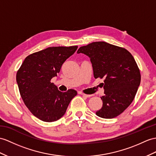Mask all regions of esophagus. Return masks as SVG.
<instances>
[{
	"mask_svg": "<svg viewBox=\"0 0 156 156\" xmlns=\"http://www.w3.org/2000/svg\"><path fill=\"white\" fill-rule=\"evenodd\" d=\"M81 94H82L83 96H84V97H87V98L92 97V94H85V93H81Z\"/></svg>",
	"mask_w": 156,
	"mask_h": 156,
	"instance_id": "34e87169",
	"label": "esophagus"
}]
</instances>
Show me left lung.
<instances>
[{
  "mask_svg": "<svg viewBox=\"0 0 156 156\" xmlns=\"http://www.w3.org/2000/svg\"><path fill=\"white\" fill-rule=\"evenodd\" d=\"M92 63L94 77L104 79L102 107L96 115L103 119L120 115L134 100L141 81L134 57L126 49L105 41H95L79 48Z\"/></svg>",
  "mask_w": 156,
  "mask_h": 156,
  "instance_id": "8db88e82",
  "label": "left lung"
}]
</instances>
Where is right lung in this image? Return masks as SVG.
<instances>
[{
    "mask_svg": "<svg viewBox=\"0 0 156 156\" xmlns=\"http://www.w3.org/2000/svg\"><path fill=\"white\" fill-rule=\"evenodd\" d=\"M78 46L49 47L26 57L16 73L21 97L32 115L44 122H54L66 112L77 91L61 92L51 79L59 73L66 59Z\"/></svg>",
    "mask_w": 156,
    "mask_h": 156,
    "instance_id": "1",
    "label": "right lung"
}]
</instances>
